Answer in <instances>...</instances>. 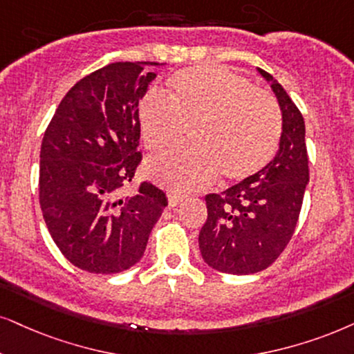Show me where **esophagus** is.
Returning <instances> with one entry per match:
<instances>
[{
  "label": "esophagus",
  "mask_w": 354,
  "mask_h": 354,
  "mask_svg": "<svg viewBox=\"0 0 354 354\" xmlns=\"http://www.w3.org/2000/svg\"><path fill=\"white\" fill-rule=\"evenodd\" d=\"M183 199H185V196H183V194H178V192H168L169 205H178Z\"/></svg>",
  "instance_id": "esophagus-1"
}]
</instances>
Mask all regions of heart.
Masks as SVG:
<instances>
[{"instance_id":"heart-1","label":"heart","mask_w":354,"mask_h":354,"mask_svg":"<svg viewBox=\"0 0 354 354\" xmlns=\"http://www.w3.org/2000/svg\"><path fill=\"white\" fill-rule=\"evenodd\" d=\"M137 118L144 145L158 153L180 145L191 129L194 145L147 163L155 180L180 191L209 185L218 173L227 181L254 176L271 162L283 133L276 97L222 66L174 73L167 100L145 96Z\"/></svg>"}]
</instances>
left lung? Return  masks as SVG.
Segmentation results:
<instances>
[{
    "label": "left lung",
    "mask_w": 354,
    "mask_h": 354,
    "mask_svg": "<svg viewBox=\"0 0 354 354\" xmlns=\"http://www.w3.org/2000/svg\"><path fill=\"white\" fill-rule=\"evenodd\" d=\"M258 71L271 82L283 113L279 150L254 176L205 196L207 218L199 232L204 261L229 274H252L276 261L296 230L308 183L301 111L270 73Z\"/></svg>",
    "instance_id": "obj_1"
}]
</instances>
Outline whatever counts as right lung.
Masks as SVG:
<instances>
[{"instance_id": "right-lung-1", "label": "right lung", "mask_w": 354, "mask_h": 354, "mask_svg": "<svg viewBox=\"0 0 354 354\" xmlns=\"http://www.w3.org/2000/svg\"><path fill=\"white\" fill-rule=\"evenodd\" d=\"M145 65L115 62L80 80L44 133L40 209L62 254L83 271L132 268L168 205L150 181L122 198L142 162L137 106L156 77Z\"/></svg>"}]
</instances>
